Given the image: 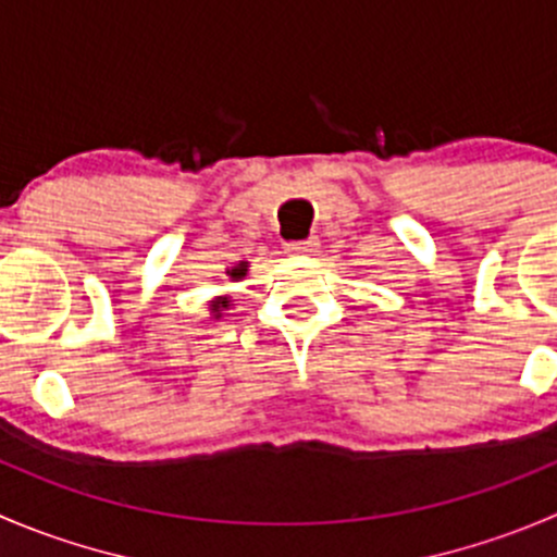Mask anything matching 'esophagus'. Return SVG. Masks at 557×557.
Wrapping results in <instances>:
<instances>
[{"mask_svg": "<svg viewBox=\"0 0 557 557\" xmlns=\"http://www.w3.org/2000/svg\"><path fill=\"white\" fill-rule=\"evenodd\" d=\"M315 247H318V239L315 236H310V239L288 242V245H285V250L296 252V256H307V252H315Z\"/></svg>", "mask_w": 557, "mask_h": 557, "instance_id": "1", "label": "esophagus"}]
</instances>
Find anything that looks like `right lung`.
<instances>
[{"label":"right lung","mask_w":557,"mask_h":557,"mask_svg":"<svg viewBox=\"0 0 557 557\" xmlns=\"http://www.w3.org/2000/svg\"><path fill=\"white\" fill-rule=\"evenodd\" d=\"M245 272H247V263H236V267L231 269L228 274L234 280H239V277H245ZM212 307H214V312H218V315H220V310H225V307H228V299H214Z\"/></svg>","instance_id":"add662e5"}]
</instances>
